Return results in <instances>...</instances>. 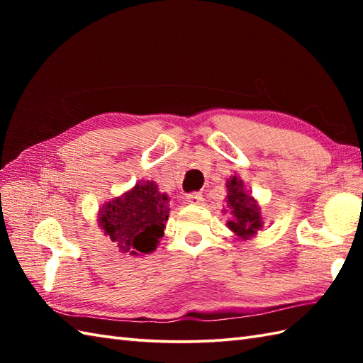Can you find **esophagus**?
Instances as JSON below:
<instances>
[{"mask_svg": "<svg viewBox=\"0 0 363 363\" xmlns=\"http://www.w3.org/2000/svg\"><path fill=\"white\" fill-rule=\"evenodd\" d=\"M186 199H187L189 204H196V206H199V204L204 203V196H203L201 194H198V191H195V194H189V195L186 196Z\"/></svg>", "mask_w": 363, "mask_h": 363, "instance_id": "esophagus-1", "label": "esophagus"}]
</instances>
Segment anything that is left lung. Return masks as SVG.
I'll return each mask as SVG.
<instances>
[{"mask_svg":"<svg viewBox=\"0 0 363 363\" xmlns=\"http://www.w3.org/2000/svg\"><path fill=\"white\" fill-rule=\"evenodd\" d=\"M226 206L230 213L226 226L238 238L250 240L264 228V217L257 199H254L250 190L245 189V182L237 176H230L226 181Z\"/></svg>","mask_w":363,"mask_h":363,"instance_id":"left-lung-1","label":"left lung"}]
</instances>
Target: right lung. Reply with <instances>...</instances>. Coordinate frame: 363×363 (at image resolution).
<instances>
[{"instance_id":"add662e5","label":"right lung","mask_w":363,"mask_h":363,"mask_svg":"<svg viewBox=\"0 0 363 363\" xmlns=\"http://www.w3.org/2000/svg\"><path fill=\"white\" fill-rule=\"evenodd\" d=\"M169 215V198L154 181H138L98 212V225L120 252L143 256L157 248Z\"/></svg>"}]
</instances>
